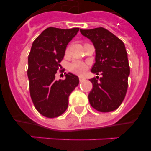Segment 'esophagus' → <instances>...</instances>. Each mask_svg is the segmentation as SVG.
Masks as SVG:
<instances>
[{"mask_svg":"<svg viewBox=\"0 0 151 151\" xmlns=\"http://www.w3.org/2000/svg\"><path fill=\"white\" fill-rule=\"evenodd\" d=\"M85 78H84V77L82 76H79V82H82L83 81H85Z\"/></svg>","mask_w":151,"mask_h":151,"instance_id":"34e87169","label":"esophagus"}]
</instances>
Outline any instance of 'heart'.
Here are the masks:
<instances>
[{
	"mask_svg": "<svg viewBox=\"0 0 151 151\" xmlns=\"http://www.w3.org/2000/svg\"><path fill=\"white\" fill-rule=\"evenodd\" d=\"M69 47H67L66 50V53L67 54L69 52ZM87 65L85 63L82 62V61H74V62L72 63L69 66V70L72 73H75V74L80 75L82 76L84 73H85V71L87 70Z\"/></svg>",
	"mask_w": 151,
	"mask_h": 151,
	"instance_id": "1",
	"label": "heart"
}]
</instances>
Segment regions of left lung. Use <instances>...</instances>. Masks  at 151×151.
<instances>
[{"label":"left lung","mask_w":151,"mask_h":151,"mask_svg":"<svg viewBox=\"0 0 151 151\" xmlns=\"http://www.w3.org/2000/svg\"><path fill=\"white\" fill-rule=\"evenodd\" d=\"M95 47V63L91 72L102 75L90 79L93 85L88 94L91 106L96 110L108 113L120 106L128 89L130 73L127 52L124 43L104 28L80 29Z\"/></svg>","instance_id":"left-lung-1"}]
</instances>
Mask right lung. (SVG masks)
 <instances>
[{
  "label": "right lung",
  "mask_w": 151,
  "mask_h": 151,
  "mask_svg": "<svg viewBox=\"0 0 151 151\" xmlns=\"http://www.w3.org/2000/svg\"><path fill=\"white\" fill-rule=\"evenodd\" d=\"M78 30L49 27L33 41L28 57L29 91L36 110L47 118H55L66 111L69 96L79 83L78 76L70 73L65 79H55L66 46Z\"/></svg>",
  "instance_id": "right-lung-1"
}]
</instances>
